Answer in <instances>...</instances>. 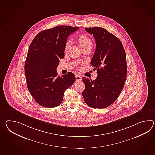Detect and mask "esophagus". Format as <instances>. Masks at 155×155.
<instances>
[{"label":"esophagus","instance_id":"1","mask_svg":"<svg viewBox=\"0 0 155 155\" xmlns=\"http://www.w3.org/2000/svg\"><path fill=\"white\" fill-rule=\"evenodd\" d=\"M76 82H81L82 81V77L80 75H76Z\"/></svg>","mask_w":155,"mask_h":155}]
</instances>
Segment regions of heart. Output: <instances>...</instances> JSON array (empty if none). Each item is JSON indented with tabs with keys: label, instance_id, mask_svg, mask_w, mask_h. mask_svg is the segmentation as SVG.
<instances>
[{
	"label": "heart",
	"instance_id": "heart-1",
	"mask_svg": "<svg viewBox=\"0 0 155 155\" xmlns=\"http://www.w3.org/2000/svg\"><path fill=\"white\" fill-rule=\"evenodd\" d=\"M78 41V43H79L80 46L82 48H85L87 47H89V46L92 47V45H93L92 41L90 37H88L87 35H80ZM70 44H71V43L69 41H67L65 45V48H64L65 51H67L68 49L69 46H70Z\"/></svg>",
	"mask_w": 155,
	"mask_h": 155
}]
</instances>
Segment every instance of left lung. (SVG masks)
I'll use <instances>...</instances> for the list:
<instances>
[{
    "instance_id": "8db88e82",
    "label": "left lung",
    "mask_w": 155,
    "mask_h": 155,
    "mask_svg": "<svg viewBox=\"0 0 155 155\" xmlns=\"http://www.w3.org/2000/svg\"><path fill=\"white\" fill-rule=\"evenodd\" d=\"M85 30L96 41L91 64L98 76L94 81L83 77V97L89 107L105 108L117 100L124 88L127 70L126 53L120 40L106 29L94 27Z\"/></svg>"
}]
</instances>
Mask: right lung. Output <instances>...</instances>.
<instances>
[{
	"mask_svg": "<svg viewBox=\"0 0 155 155\" xmlns=\"http://www.w3.org/2000/svg\"><path fill=\"white\" fill-rule=\"evenodd\" d=\"M78 28L59 25L46 29L39 32L31 43L24 71L28 91L41 106H58L65 90L76 81L72 72L59 77L56 69L59 59L64 57L67 38Z\"/></svg>",
	"mask_w": 155,
	"mask_h": 155,
	"instance_id": "add662e5",
	"label": "right lung"
}]
</instances>
